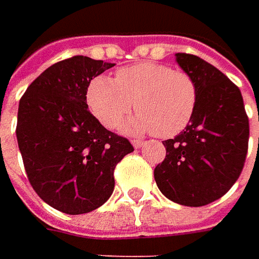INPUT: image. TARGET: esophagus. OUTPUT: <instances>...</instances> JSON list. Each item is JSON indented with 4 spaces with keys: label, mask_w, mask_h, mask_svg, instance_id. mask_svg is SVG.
<instances>
[{
    "label": "esophagus",
    "mask_w": 259,
    "mask_h": 259,
    "mask_svg": "<svg viewBox=\"0 0 259 259\" xmlns=\"http://www.w3.org/2000/svg\"><path fill=\"white\" fill-rule=\"evenodd\" d=\"M131 143L134 145V148H141L144 145V141H141V140H133Z\"/></svg>",
    "instance_id": "esophagus-1"
}]
</instances>
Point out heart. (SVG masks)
<instances>
[{
    "label": "heart",
    "instance_id": "1",
    "mask_svg": "<svg viewBox=\"0 0 259 259\" xmlns=\"http://www.w3.org/2000/svg\"><path fill=\"white\" fill-rule=\"evenodd\" d=\"M197 95V85L187 72L144 62L119 69L115 80L96 76L88 86L86 102L106 128H115L135 108L138 115L124 125L125 131L171 138L190 124Z\"/></svg>",
    "mask_w": 259,
    "mask_h": 259
}]
</instances>
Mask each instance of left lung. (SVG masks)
<instances>
[{
    "mask_svg": "<svg viewBox=\"0 0 259 259\" xmlns=\"http://www.w3.org/2000/svg\"><path fill=\"white\" fill-rule=\"evenodd\" d=\"M176 60L197 85V105L183 133L165 140V158L154 179L167 199L204 206L221 199L244 168L249 119L239 88L203 59L177 53Z\"/></svg>",
    "mask_w": 259,
    "mask_h": 259,
    "instance_id": "left-lung-1",
    "label": "left lung"
}]
</instances>
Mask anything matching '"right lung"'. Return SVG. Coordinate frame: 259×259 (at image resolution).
Segmentation results:
<instances>
[{
  "mask_svg": "<svg viewBox=\"0 0 259 259\" xmlns=\"http://www.w3.org/2000/svg\"><path fill=\"white\" fill-rule=\"evenodd\" d=\"M114 63L73 56L57 62L20 99L17 141L34 192L60 212H92L114 192V170L134 151L89 112L91 80Z\"/></svg>",
  "mask_w": 259,
  "mask_h": 259,
  "instance_id": "1",
  "label": "right lung"
}]
</instances>
